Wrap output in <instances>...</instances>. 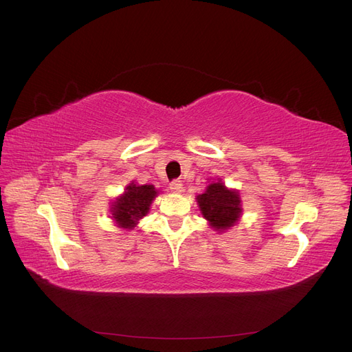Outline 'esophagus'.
<instances>
[{
    "mask_svg": "<svg viewBox=\"0 0 352 352\" xmlns=\"http://www.w3.org/2000/svg\"><path fill=\"white\" fill-rule=\"evenodd\" d=\"M170 189H172L173 192L179 193V192H182V189H184V185H182L180 180H172V182H170Z\"/></svg>",
    "mask_w": 352,
    "mask_h": 352,
    "instance_id": "obj_1",
    "label": "esophagus"
}]
</instances>
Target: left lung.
<instances>
[{"mask_svg":"<svg viewBox=\"0 0 352 352\" xmlns=\"http://www.w3.org/2000/svg\"><path fill=\"white\" fill-rule=\"evenodd\" d=\"M240 195L227 189L219 182L209 185L206 192L198 196L204 218L217 230H227L240 218Z\"/></svg>","mask_w":352,"mask_h":352,"instance_id":"1","label":"left lung"}]
</instances>
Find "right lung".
<instances>
[{"instance_id": "right-lung-1", "label": "right lung", "mask_w": 352, "mask_h": 352, "mask_svg": "<svg viewBox=\"0 0 352 352\" xmlns=\"http://www.w3.org/2000/svg\"><path fill=\"white\" fill-rule=\"evenodd\" d=\"M157 195L156 189L151 185H130L125 189V193L114 202L112 217L122 228H131L134 223L143 218L150 209V204L154 196Z\"/></svg>"}]
</instances>
